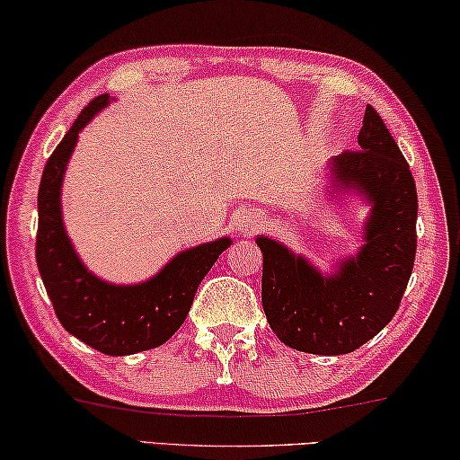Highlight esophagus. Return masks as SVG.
I'll list each match as a JSON object with an SVG mask.
<instances>
[{
    "instance_id": "1",
    "label": "esophagus",
    "mask_w": 460,
    "mask_h": 460,
    "mask_svg": "<svg viewBox=\"0 0 460 460\" xmlns=\"http://www.w3.org/2000/svg\"><path fill=\"white\" fill-rule=\"evenodd\" d=\"M238 226H241L243 232H253V230L261 228V226H263V216H261V213H247V216L241 219V224H238Z\"/></svg>"
}]
</instances>
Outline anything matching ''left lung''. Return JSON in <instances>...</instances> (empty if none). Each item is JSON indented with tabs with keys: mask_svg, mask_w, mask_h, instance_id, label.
Instances as JSON below:
<instances>
[{
	"mask_svg": "<svg viewBox=\"0 0 460 460\" xmlns=\"http://www.w3.org/2000/svg\"><path fill=\"white\" fill-rule=\"evenodd\" d=\"M360 150L331 159L335 190H356L370 203L364 244L356 257L323 276L305 257L268 236L261 304L270 329L288 348L318 356L349 354L373 339L398 312L417 255V186L373 106L358 134ZM337 194V192H332Z\"/></svg>",
	"mask_w": 460,
	"mask_h": 460,
	"instance_id": "1",
	"label": "left lung"
}]
</instances>
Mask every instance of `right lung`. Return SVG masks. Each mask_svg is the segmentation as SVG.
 Returning a JSON list of instances; mask_svg holds the SVG:
<instances>
[{"mask_svg": "<svg viewBox=\"0 0 460 460\" xmlns=\"http://www.w3.org/2000/svg\"><path fill=\"white\" fill-rule=\"evenodd\" d=\"M109 102V93L93 98L43 167L37 194L35 257L60 324L106 356H129L159 348L184 324L200 280L232 241L224 236L181 251L159 274L140 285L100 280L81 263L62 224V178L79 131Z\"/></svg>", "mask_w": 460, "mask_h": 460, "instance_id": "add662e5", "label": "right lung"}]
</instances>
